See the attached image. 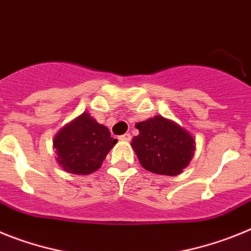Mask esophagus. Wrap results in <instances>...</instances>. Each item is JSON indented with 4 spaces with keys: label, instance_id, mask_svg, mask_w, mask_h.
Wrapping results in <instances>:
<instances>
[{
    "label": "esophagus",
    "instance_id": "obj_1",
    "mask_svg": "<svg viewBox=\"0 0 251 251\" xmlns=\"http://www.w3.org/2000/svg\"><path fill=\"white\" fill-rule=\"evenodd\" d=\"M130 138H132V137H130L129 133H126V134H123V136L119 137V139H121V141H126V142H129Z\"/></svg>",
    "mask_w": 251,
    "mask_h": 251
}]
</instances>
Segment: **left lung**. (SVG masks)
Returning <instances> with one entry per match:
<instances>
[{
	"label": "left lung",
	"instance_id": "obj_1",
	"mask_svg": "<svg viewBox=\"0 0 251 251\" xmlns=\"http://www.w3.org/2000/svg\"><path fill=\"white\" fill-rule=\"evenodd\" d=\"M139 130L133 137L132 148L145 170L157 175L176 176L194 157V137L181 126L156 115L136 124Z\"/></svg>",
	"mask_w": 251,
	"mask_h": 251
}]
</instances>
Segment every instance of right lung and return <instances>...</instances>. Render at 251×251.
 Masks as SVG:
<instances>
[{
  "instance_id": "add662e5",
  "label": "right lung",
  "mask_w": 251,
  "mask_h": 251,
  "mask_svg": "<svg viewBox=\"0 0 251 251\" xmlns=\"http://www.w3.org/2000/svg\"><path fill=\"white\" fill-rule=\"evenodd\" d=\"M117 139L109 129L99 124L89 113L64 126L54 138L57 163L64 171L74 175H89L99 170Z\"/></svg>"
}]
</instances>
